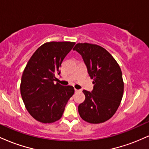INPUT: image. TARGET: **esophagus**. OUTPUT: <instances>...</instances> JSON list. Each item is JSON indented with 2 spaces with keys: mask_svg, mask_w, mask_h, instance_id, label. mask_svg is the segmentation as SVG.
Instances as JSON below:
<instances>
[{
  "mask_svg": "<svg viewBox=\"0 0 149 149\" xmlns=\"http://www.w3.org/2000/svg\"><path fill=\"white\" fill-rule=\"evenodd\" d=\"M75 92H80V90H77V89H75Z\"/></svg>",
  "mask_w": 149,
  "mask_h": 149,
  "instance_id": "esophagus-1",
  "label": "esophagus"
}]
</instances>
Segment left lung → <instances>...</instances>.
Here are the masks:
<instances>
[{"mask_svg":"<svg viewBox=\"0 0 149 149\" xmlns=\"http://www.w3.org/2000/svg\"><path fill=\"white\" fill-rule=\"evenodd\" d=\"M73 50L83 57L93 90H83L85 100L78 106L81 118L92 124L108 120L120 104L124 91L122 71L116 59L106 49L95 44L77 43Z\"/></svg>","mask_w":149,"mask_h":149,"instance_id":"8db88e82","label":"left lung"}]
</instances>
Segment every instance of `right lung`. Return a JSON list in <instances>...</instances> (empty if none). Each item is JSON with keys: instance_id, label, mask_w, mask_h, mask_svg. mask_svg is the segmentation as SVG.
<instances>
[{"instance_id": "add662e5", "label": "right lung", "mask_w": 149, "mask_h": 149, "mask_svg": "<svg viewBox=\"0 0 149 149\" xmlns=\"http://www.w3.org/2000/svg\"><path fill=\"white\" fill-rule=\"evenodd\" d=\"M76 42H48L39 47L30 58L22 76L20 92L30 115L42 123L61 118L68 101L74 94L73 86L54 81L60 74L61 63Z\"/></svg>"}]
</instances>
